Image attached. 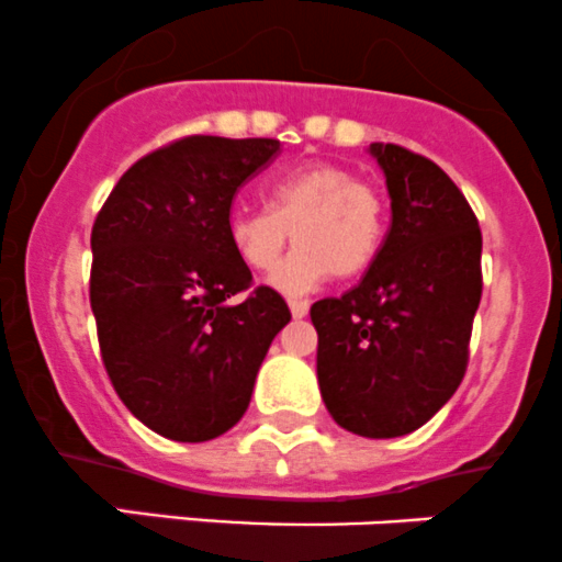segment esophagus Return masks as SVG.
Instances as JSON below:
<instances>
[{
    "label": "esophagus",
    "mask_w": 562,
    "mask_h": 562,
    "mask_svg": "<svg viewBox=\"0 0 562 562\" xmlns=\"http://www.w3.org/2000/svg\"><path fill=\"white\" fill-rule=\"evenodd\" d=\"M308 300H300V297H292L289 300V311H292L294 319H303V316H308Z\"/></svg>",
    "instance_id": "obj_1"
}]
</instances>
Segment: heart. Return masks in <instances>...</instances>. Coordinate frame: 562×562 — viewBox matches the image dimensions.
Here are the masks:
<instances>
[{
  "label": "heart",
  "mask_w": 562,
  "mask_h": 562,
  "mask_svg": "<svg viewBox=\"0 0 562 562\" xmlns=\"http://www.w3.org/2000/svg\"><path fill=\"white\" fill-rule=\"evenodd\" d=\"M386 229L384 196L373 183L329 161L297 167L268 187V211L235 207L227 238L248 270L273 268L283 246L297 243L273 270L270 286L283 294L311 292L329 273L355 279L379 254Z\"/></svg>",
  "instance_id": "obj_1"
}]
</instances>
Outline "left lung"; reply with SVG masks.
<instances>
[{
	"label": "left lung",
	"instance_id": "8db88e82",
	"mask_svg": "<svg viewBox=\"0 0 562 562\" xmlns=\"http://www.w3.org/2000/svg\"><path fill=\"white\" fill-rule=\"evenodd\" d=\"M392 224L368 273L311 305L322 401L344 430L397 438L460 386L482 300V229L452 178L425 156L370 143Z\"/></svg>",
	"mask_w": 562,
	"mask_h": 562
}]
</instances>
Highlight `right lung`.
Wrapping results in <instances>:
<instances>
[{
    "instance_id": "obj_1",
    "label": "right lung",
    "mask_w": 562,
    "mask_h": 562,
    "mask_svg": "<svg viewBox=\"0 0 562 562\" xmlns=\"http://www.w3.org/2000/svg\"><path fill=\"white\" fill-rule=\"evenodd\" d=\"M279 151L270 137H183L135 161L91 229L102 362L124 406L170 441H211L238 425L292 319L276 289L237 296L251 270L227 238L235 192Z\"/></svg>"
}]
</instances>
